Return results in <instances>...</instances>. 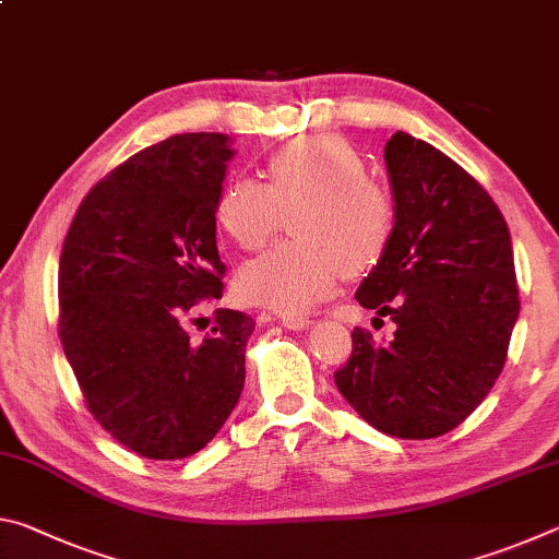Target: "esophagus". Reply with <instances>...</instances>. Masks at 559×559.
<instances>
[{"mask_svg": "<svg viewBox=\"0 0 559 559\" xmlns=\"http://www.w3.org/2000/svg\"><path fill=\"white\" fill-rule=\"evenodd\" d=\"M308 325H310V320L302 316H283V328H288V330H306Z\"/></svg>", "mask_w": 559, "mask_h": 559, "instance_id": "obj_1", "label": "esophagus"}]
</instances>
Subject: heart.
I'll return each instance as SVG.
<instances>
[{
	"label": "heart",
	"mask_w": 559,
	"mask_h": 559,
	"mask_svg": "<svg viewBox=\"0 0 559 559\" xmlns=\"http://www.w3.org/2000/svg\"><path fill=\"white\" fill-rule=\"evenodd\" d=\"M269 185L231 177L216 197V224L246 251H259L293 214L296 236L246 263L236 288L249 302L296 316L333 296L340 278L372 271L394 236V200L365 175V157L330 132L290 140L269 157Z\"/></svg>",
	"instance_id": "obj_1"
}]
</instances>
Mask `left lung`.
<instances>
[{
  "label": "left lung",
  "mask_w": 559,
  "mask_h": 559,
  "mask_svg": "<svg viewBox=\"0 0 559 559\" xmlns=\"http://www.w3.org/2000/svg\"><path fill=\"white\" fill-rule=\"evenodd\" d=\"M384 163L394 236L355 298L396 330L377 345L355 328L335 384L374 429L433 439L456 429L503 372L520 313L513 243L490 194L441 150L400 130Z\"/></svg>",
  "instance_id": "left-lung-1"
}]
</instances>
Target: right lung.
Instances as JSON below:
<instances>
[{
    "label": "right lung",
    "mask_w": 559,
    "mask_h": 559,
    "mask_svg": "<svg viewBox=\"0 0 559 559\" xmlns=\"http://www.w3.org/2000/svg\"><path fill=\"white\" fill-rule=\"evenodd\" d=\"M229 135L185 132L118 165L83 197L59 261V335L91 414L155 461L202 451L246 377L251 316L219 308L194 343L185 320L222 298L216 197Z\"/></svg>",
    "instance_id": "add662e5"
}]
</instances>
